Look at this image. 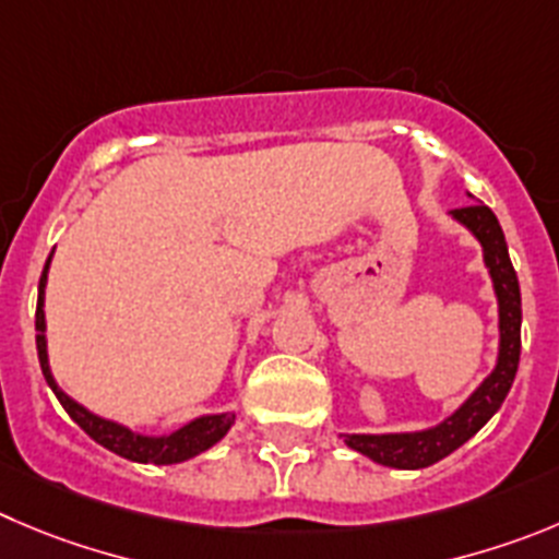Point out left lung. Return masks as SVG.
I'll list each match as a JSON object with an SVG mask.
<instances>
[{
    "mask_svg": "<svg viewBox=\"0 0 559 559\" xmlns=\"http://www.w3.org/2000/svg\"><path fill=\"white\" fill-rule=\"evenodd\" d=\"M452 217L461 221L483 245L485 267L491 273L493 292L499 300V358L497 369L483 380L472 397L438 427L421 432H389V436H344V444L361 455L372 457L391 468H425L452 455L463 447L485 421L502 408L513 385L521 356V289L510 262L508 242L497 215L485 203L452 209Z\"/></svg>",
    "mask_w": 559,
    "mask_h": 559,
    "instance_id": "left-lung-1",
    "label": "left lung"
}]
</instances>
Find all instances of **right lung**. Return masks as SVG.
<instances>
[{"mask_svg":"<svg viewBox=\"0 0 559 559\" xmlns=\"http://www.w3.org/2000/svg\"><path fill=\"white\" fill-rule=\"evenodd\" d=\"M49 262L51 253L46 259L44 275H40V286H38V309H35V344H38V361L40 369H44V378L49 383V389L55 391V397L60 400L62 408L68 411V416L87 432V436L96 441V444L107 447L109 452L115 455L127 457V461L134 463H156V466H168V463H181L190 461V457L201 455L206 452L209 447H215L234 425V414H215V416H201V419L190 421V425L179 427L170 436H140V432L129 430L123 425H115V421L102 419V416L91 414L87 408H82L80 403L68 397L66 391L55 383L49 372V358H46V317H44V289H46V273H49Z\"/></svg>","mask_w":559,"mask_h":559,"instance_id":"add662e5","label":"right lung"}]
</instances>
